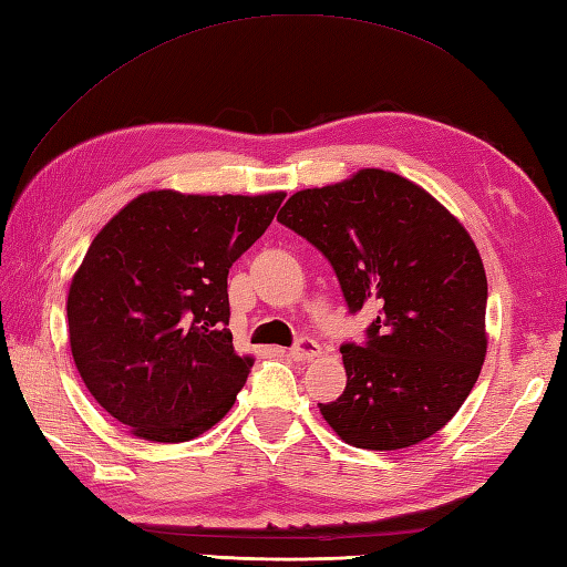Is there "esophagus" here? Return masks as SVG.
<instances>
[{"label":"esophagus","mask_w":567,"mask_h":567,"mask_svg":"<svg viewBox=\"0 0 567 567\" xmlns=\"http://www.w3.org/2000/svg\"><path fill=\"white\" fill-rule=\"evenodd\" d=\"M288 354H291L296 361H310V359L320 357V344L316 342V339L303 337L291 351H288Z\"/></svg>","instance_id":"esophagus-1"}]
</instances>
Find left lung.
<instances>
[{"instance_id": "left-lung-1", "label": "left lung", "mask_w": 567, "mask_h": 567, "mask_svg": "<svg viewBox=\"0 0 567 567\" xmlns=\"http://www.w3.org/2000/svg\"><path fill=\"white\" fill-rule=\"evenodd\" d=\"M279 223L330 259L351 312L379 316L344 344L347 388L320 405L342 442L395 451L454 417L487 354L485 267L446 206L395 172L367 167L286 200Z\"/></svg>"}]
</instances>
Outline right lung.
I'll return each instance as SVG.
<instances>
[{
  "label": "right lung",
  "mask_w": 567,
  "mask_h": 567,
  "mask_svg": "<svg viewBox=\"0 0 567 567\" xmlns=\"http://www.w3.org/2000/svg\"><path fill=\"white\" fill-rule=\"evenodd\" d=\"M284 192L204 196L155 188L113 216L74 271L68 327L92 398L137 439L179 444L235 405L255 357L228 330V271Z\"/></svg>",
  "instance_id": "1"
}]
</instances>
